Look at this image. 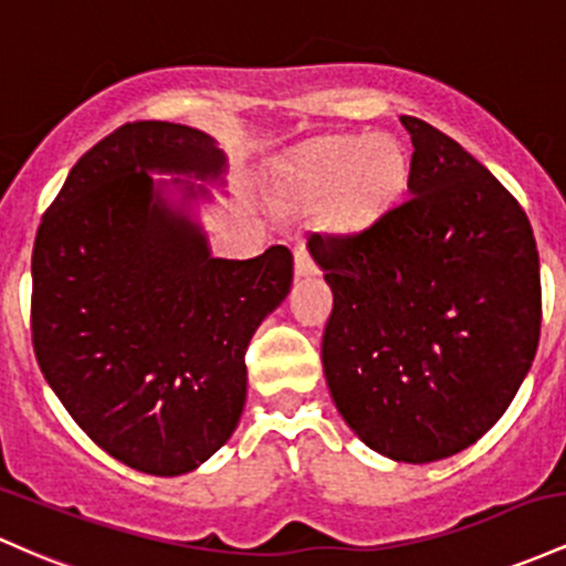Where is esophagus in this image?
<instances>
[{
  "mask_svg": "<svg viewBox=\"0 0 566 566\" xmlns=\"http://www.w3.org/2000/svg\"><path fill=\"white\" fill-rule=\"evenodd\" d=\"M294 270H296V277H310L317 272L313 256H310V251L304 249V245H296L294 249Z\"/></svg>",
  "mask_w": 566,
  "mask_h": 566,
  "instance_id": "34e87169",
  "label": "esophagus"
}]
</instances>
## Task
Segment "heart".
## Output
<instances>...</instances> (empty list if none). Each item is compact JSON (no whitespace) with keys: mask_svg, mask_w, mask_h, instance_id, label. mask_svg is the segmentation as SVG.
I'll return each instance as SVG.
<instances>
[{"mask_svg":"<svg viewBox=\"0 0 566 566\" xmlns=\"http://www.w3.org/2000/svg\"><path fill=\"white\" fill-rule=\"evenodd\" d=\"M409 181V157L396 138H328L296 160L291 184L307 202L328 200L342 227H364L392 206Z\"/></svg>","mask_w":566,"mask_h":566,"instance_id":"heart-1","label":"heart"}]
</instances>
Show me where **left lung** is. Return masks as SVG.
<instances>
[{
  "mask_svg": "<svg viewBox=\"0 0 566 566\" xmlns=\"http://www.w3.org/2000/svg\"><path fill=\"white\" fill-rule=\"evenodd\" d=\"M409 198L360 232L313 234L332 285L321 345L328 390L374 452L452 457L492 428L539 342V259L516 198L417 117Z\"/></svg>",
  "mask_w": 566,
  "mask_h": 566,
  "instance_id": "left-lung-1",
  "label": "left lung"
}]
</instances>
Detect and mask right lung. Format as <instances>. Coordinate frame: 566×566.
I'll use <instances>...</instances> for the list:
<instances>
[{
	"mask_svg": "<svg viewBox=\"0 0 566 566\" xmlns=\"http://www.w3.org/2000/svg\"><path fill=\"white\" fill-rule=\"evenodd\" d=\"M224 168L202 130L125 123L80 157L36 230V364L72 420L142 473H189L224 447L245 406L251 336L294 281L285 245L213 259L198 221L146 174ZM198 195L184 184V198Z\"/></svg>",
	"mask_w": 566,
	"mask_h": 566,
	"instance_id": "add662e5",
	"label": "right lung"
}]
</instances>
